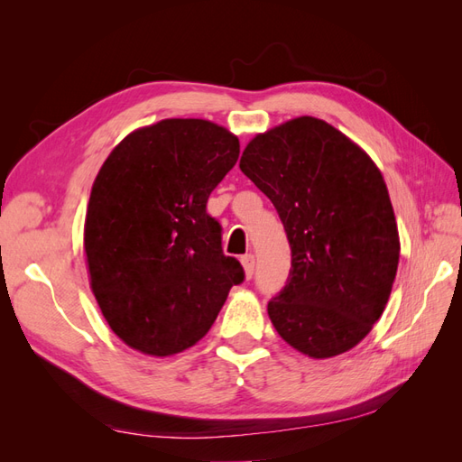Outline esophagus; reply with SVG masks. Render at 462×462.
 <instances>
[{
	"label": "esophagus",
	"instance_id": "obj_1",
	"mask_svg": "<svg viewBox=\"0 0 462 462\" xmlns=\"http://www.w3.org/2000/svg\"><path fill=\"white\" fill-rule=\"evenodd\" d=\"M241 263H243V268H245V275H246V279L253 277V275H254V265H256L254 254H245V256L241 258Z\"/></svg>",
	"mask_w": 462,
	"mask_h": 462
}]
</instances>
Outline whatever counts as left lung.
<instances>
[{
    "label": "left lung",
    "mask_w": 462,
    "mask_h": 462,
    "mask_svg": "<svg viewBox=\"0 0 462 462\" xmlns=\"http://www.w3.org/2000/svg\"><path fill=\"white\" fill-rule=\"evenodd\" d=\"M239 167L275 206L291 245L287 283L268 302L273 328L312 358L353 348L383 314L399 263L380 170L316 117L256 134Z\"/></svg>",
    "instance_id": "obj_1"
}]
</instances>
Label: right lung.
I'll return each instance as SVG.
<instances>
[{"label": "right lung", "instance_id": "obj_1", "mask_svg": "<svg viewBox=\"0 0 462 462\" xmlns=\"http://www.w3.org/2000/svg\"><path fill=\"white\" fill-rule=\"evenodd\" d=\"M239 152V138L212 121L163 119L125 136L97 173L85 221L90 285L109 328L136 351L192 346L245 282L206 212Z\"/></svg>", "mask_w": 462, "mask_h": 462}]
</instances>
